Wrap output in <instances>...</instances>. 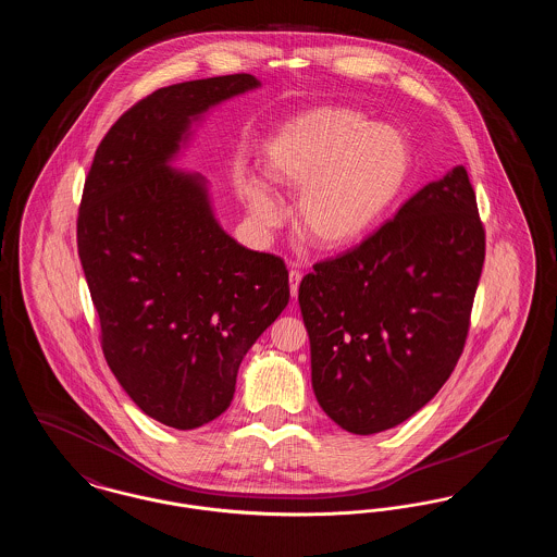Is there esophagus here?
Wrapping results in <instances>:
<instances>
[{
    "label": "esophagus",
    "mask_w": 557,
    "mask_h": 557,
    "mask_svg": "<svg viewBox=\"0 0 557 557\" xmlns=\"http://www.w3.org/2000/svg\"><path fill=\"white\" fill-rule=\"evenodd\" d=\"M290 292L292 296L296 298L298 296V286H300V280H302V273L298 269H290Z\"/></svg>",
    "instance_id": "obj_1"
}]
</instances>
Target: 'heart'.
Listing matches in <instances>:
<instances>
[{
  "mask_svg": "<svg viewBox=\"0 0 557 557\" xmlns=\"http://www.w3.org/2000/svg\"><path fill=\"white\" fill-rule=\"evenodd\" d=\"M265 173L275 186L300 191L296 230L319 250H345L382 223L411 173L403 133L371 125L361 112L319 108L284 125L265 146ZM244 196L261 225H275L282 209L259 182Z\"/></svg>",
  "mask_w": 557,
  "mask_h": 557,
  "instance_id": "obj_1",
  "label": "heart"
}]
</instances>
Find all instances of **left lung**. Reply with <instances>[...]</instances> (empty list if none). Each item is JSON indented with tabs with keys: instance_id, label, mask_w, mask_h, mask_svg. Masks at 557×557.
I'll return each instance as SVG.
<instances>
[{
	"instance_id": "left-lung-1",
	"label": "left lung",
	"mask_w": 557,
	"mask_h": 557,
	"mask_svg": "<svg viewBox=\"0 0 557 557\" xmlns=\"http://www.w3.org/2000/svg\"><path fill=\"white\" fill-rule=\"evenodd\" d=\"M486 236L468 171L455 166L298 288L321 409L352 434L420 411L470 332Z\"/></svg>"
}]
</instances>
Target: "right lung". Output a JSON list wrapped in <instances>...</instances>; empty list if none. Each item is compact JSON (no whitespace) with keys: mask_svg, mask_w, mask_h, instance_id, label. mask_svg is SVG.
Listing matches in <instances>:
<instances>
[{"mask_svg":"<svg viewBox=\"0 0 557 557\" xmlns=\"http://www.w3.org/2000/svg\"><path fill=\"white\" fill-rule=\"evenodd\" d=\"M257 85L238 73L152 91L108 129L83 186L77 250L108 368L177 430L230 407L244 355L290 300L284 259L230 238L200 180L166 166L191 116Z\"/></svg>","mask_w":557,"mask_h":557,"instance_id":"add662e5","label":"right lung"}]
</instances>
